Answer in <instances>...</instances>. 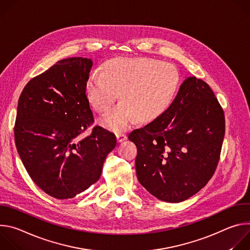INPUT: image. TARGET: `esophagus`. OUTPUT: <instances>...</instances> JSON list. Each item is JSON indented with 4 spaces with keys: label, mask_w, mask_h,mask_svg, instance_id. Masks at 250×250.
<instances>
[{
    "label": "esophagus",
    "mask_w": 250,
    "mask_h": 250,
    "mask_svg": "<svg viewBox=\"0 0 250 250\" xmlns=\"http://www.w3.org/2000/svg\"><path fill=\"white\" fill-rule=\"evenodd\" d=\"M116 136H117V140H118V142H123L124 140H125V139H126V135H125V133H123V132L117 133V134H116Z\"/></svg>",
    "instance_id": "obj_1"
}]
</instances>
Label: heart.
Returning a JSON list of instances; mask_svg holds the SVG:
<instances>
[{
	"label": "heart",
	"mask_w": 250,
	"mask_h": 250,
	"mask_svg": "<svg viewBox=\"0 0 250 250\" xmlns=\"http://www.w3.org/2000/svg\"><path fill=\"white\" fill-rule=\"evenodd\" d=\"M178 70L153 58H116L106 62L103 73H92L86 95L93 108L104 113L119 98L121 102L100 120L117 133L140 122H151L172 103L179 86Z\"/></svg>",
	"instance_id": "b5f03b06"
}]
</instances>
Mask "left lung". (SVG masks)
Segmentation results:
<instances>
[{"label":"left lung","mask_w":250,"mask_h":250,"mask_svg":"<svg viewBox=\"0 0 250 250\" xmlns=\"http://www.w3.org/2000/svg\"><path fill=\"white\" fill-rule=\"evenodd\" d=\"M225 129L224 110L209 86L188 77L164 113L128 134L137 147L139 183L164 202L189 199L215 173Z\"/></svg>","instance_id":"8db88e82"}]
</instances>
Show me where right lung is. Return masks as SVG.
<instances>
[{
  "mask_svg": "<svg viewBox=\"0 0 250 250\" xmlns=\"http://www.w3.org/2000/svg\"><path fill=\"white\" fill-rule=\"evenodd\" d=\"M93 61L71 57L56 62L23 88L18 104L15 140L33 182L49 196L74 198L101 177L117 145L114 133L96 125L86 95Z\"/></svg>",
  "mask_w": 250,
  "mask_h": 250,
  "instance_id": "add662e5",
  "label": "right lung"
}]
</instances>
